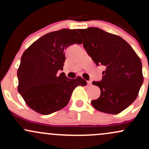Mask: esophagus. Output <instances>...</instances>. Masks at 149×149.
<instances>
[{
  "label": "esophagus",
  "mask_w": 149,
  "mask_h": 149,
  "mask_svg": "<svg viewBox=\"0 0 149 149\" xmlns=\"http://www.w3.org/2000/svg\"><path fill=\"white\" fill-rule=\"evenodd\" d=\"M88 84L89 85H92V81H91V80H89V81H88Z\"/></svg>",
  "instance_id": "esophagus-1"
}]
</instances>
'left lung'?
<instances>
[{
    "label": "left lung",
    "instance_id": "left-lung-1",
    "mask_svg": "<svg viewBox=\"0 0 149 149\" xmlns=\"http://www.w3.org/2000/svg\"><path fill=\"white\" fill-rule=\"evenodd\" d=\"M83 47L97 66L103 65L102 80L92 84L100 88V97L92 100L97 111L118 114L138 96L143 81L139 56L124 39L97 27L78 29Z\"/></svg>",
    "mask_w": 149,
    "mask_h": 149
}]
</instances>
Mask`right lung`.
<instances>
[{
    "instance_id": "add662e5",
    "label": "right lung",
    "mask_w": 149,
    "mask_h": 149,
    "mask_svg": "<svg viewBox=\"0 0 149 149\" xmlns=\"http://www.w3.org/2000/svg\"><path fill=\"white\" fill-rule=\"evenodd\" d=\"M75 43H83L77 30L63 29L42 36L22 54L17 70L18 92L36 112L48 115L61 110L77 86L87 85L80 76L69 79L62 73L57 74L63 70L65 49Z\"/></svg>"
}]
</instances>
